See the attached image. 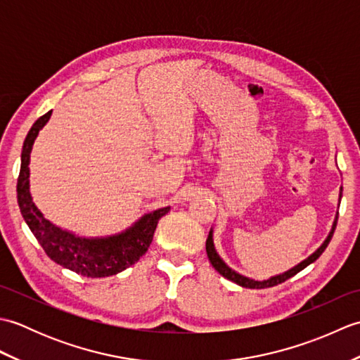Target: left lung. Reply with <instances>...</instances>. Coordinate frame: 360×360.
Masks as SVG:
<instances>
[{"label":"left lung","instance_id":"obj_1","mask_svg":"<svg viewBox=\"0 0 360 360\" xmlns=\"http://www.w3.org/2000/svg\"><path fill=\"white\" fill-rule=\"evenodd\" d=\"M340 198H342V187H340V195H339V204H340ZM338 218H339V213H338V215H335V219H334L333 227H331V232L328 233L326 240L322 243V246H320V248L314 252V254H311L307 259H303L302 263H298L297 266H294L292 269H289V271L283 272V274H278V275H274V277L267 278V280H263V281H258V280H254V278L244 277V275H241V274H238V272H235V271L232 269V267H229V266L223 262V258H221V257L218 255V252H217V249H215V244H213V231H212V229H210V232H209L207 241H205V250H207V257H209V259H210L212 266L215 267V269H217L221 275H223L224 278L231 280V281L236 283V285H240V286H243V288H250V289L271 288V286H275V285H280V283L286 281V280L290 278V277H294L295 274L303 271L304 267L309 266L311 263H314L316 259L323 254V250L326 249V246H328V244H330V241H331V238H333V233H334V231H335V226H338Z\"/></svg>","mask_w":360,"mask_h":360}]
</instances>
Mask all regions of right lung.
<instances>
[{
  "label": "right lung",
  "mask_w": 360,
  "mask_h": 360,
  "mask_svg": "<svg viewBox=\"0 0 360 360\" xmlns=\"http://www.w3.org/2000/svg\"><path fill=\"white\" fill-rule=\"evenodd\" d=\"M51 114L52 111H48L35 122L22 143L21 168L17 182V198L21 215L52 262L83 277L101 278L116 275L134 264L148 250L158 221L167 215L170 207L150 212L137 219L127 231L103 236V238L77 236L46 219L30 196L29 162L32 145L40 129L48 124Z\"/></svg>",
  "instance_id": "right-lung-1"
}]
</instances>
